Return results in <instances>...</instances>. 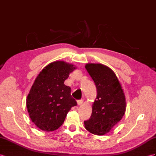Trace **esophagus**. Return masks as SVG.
<instances>
[{
  "instance_id": "obj_1",
  "label": "esophagus",
  "mask_w": 156,
  "mask_h": 156,
  "mask_svg": "<svg viewBox=\"0 0 156 156\" xmlns=\"http://www.w3.org/2000/svg\"><path fill=\"white\" fill-rule=\"evenodd\" d=\"M83 99H80V100H78V101H77V103H78V105H82V103H83Z\"/></svg>"
}]
</instances>
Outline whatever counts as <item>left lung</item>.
<instances>
[{
	"label": "left lung",
	"instance_id": "8db88e82",
	"mask_svg": "<svg viewBox=\"0 0 156 156\" xmlns=\"http://www.w3.org/2000/svg\"><path fill=\"white\" fill-rule=\"evenodd\" d=\"M86 69L97 88V98L85 128L96 135L105 134L122 118L126 111L123 90L114 72L101 64H87Z\"/></svg>",
	"mask_w": 156,
	"mask_h": 156
}]
</instances>
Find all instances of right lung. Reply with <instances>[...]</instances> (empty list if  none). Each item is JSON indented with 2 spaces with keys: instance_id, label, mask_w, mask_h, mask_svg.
Wrapping results in <instances>:
<instances>
[{
  "instance_id": "1",
  "label": "right lung",
  "mask_w": 156,
  "mask_h": 156,
  "mask_svg": "<svg viewBox=\"0 0 156 156\" xmlns=\"http://www.w3.org/2000/svg\"><path fill=\"white\" fill-rule=\"evenodd\" d=\"M76 68L64 61L46 66L35 80L26 99L30 117L42 130L58 129L68 112L77 105L71 96V88L64 82Z\"/></svg>"
}]
</instances>
